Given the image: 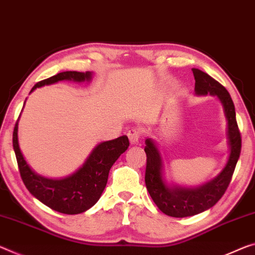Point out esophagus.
I'll use <instances>...</instances> for the list:
<instances>
[{
    "label": "esophagus",
    "mask_w": 255,
    "mask_h": 255,
    "mask_svg": "<svg viewBox=\"0 0 255 255\" xmlns=\"http://www.w3.org/2000/svg\"><path fill=\"white\" fill-rule=\"evenodd\" d=\"M128 138L130 144H137L140 138V130L137 128H132L128 131Z\"/></svg>",
    "instance_id": "34e87169"
}]
</instances>
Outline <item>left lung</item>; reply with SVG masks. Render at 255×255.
<instances>
[{"mask_svg": "<svg viewBox=\"0 0 255 255\" xmlns=\"http://www.w3.org/2000/svg\"><path fill=\"white\" fill-rule=\"evenodd\" d=\"M195 78V94L199 96L213 95L220 101L227 120V139L229 155L227 163L219 175L197 187H185L177 184H168L164 177V164L161 152L152 138L145 140L146 153L145 184L156 207L164 215L184 218L199 215L212 208L224 195L232 179L236 163L240 159L242 139L236 123L235 106L227 90L200 69L193 68Z\"/></svg>", "mask_w": 255, "mask_h": 255, "instance_id": "obj_1", "label": "left lung"}]
</instances>
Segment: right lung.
<instances>
[{
    "label": "right lung",
    "instance_id": "right-lung-1",
    "mask_svg": "<svg viewBox=\"0 0 255 255\" xmlns=\"http://www.w3.org/2000/svg\"><path fill=\"white\" fill-rule=\"evenodd\" d=\"M92 78L93 72L91 71H63L37 83L31 88L30 93L38 87L62 80L84 83L91 82ZM18 123L19 119L14 126L12 139L23 184L31 195L43 204L64 215H78L87 211L99 201L107 186L111 167L129 146L127 136H120L116 139L102 142L93 148L82 167L74 173L63 178H47L35 172L27 163L19 146Z\"/></svg>",
    "mask_w": 255,
    "mask_h": 255
}]
</instances>
